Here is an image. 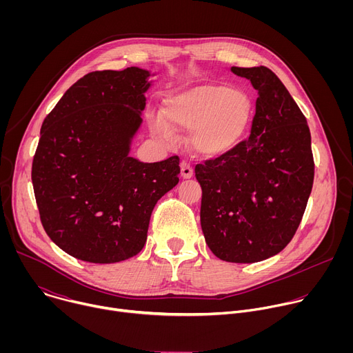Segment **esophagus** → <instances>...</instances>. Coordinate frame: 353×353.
<instances>
[{"instance_id": "1", "label": "esophagus", "mask_w": 353, "mask_h": 353, "mask_svg": "<svg viewBox=\"0 0 353 353\" xmlns=\"http://www.w3.org/2000/svg\"><path fill=\"white\" fill-rule=\"evenodd\" d=\"M180 170H181V177H183V179H191V177L194 176L192 168H191L190 163L185 162V161H183V162L180 163Z\"/></svg>"}]
</instances>
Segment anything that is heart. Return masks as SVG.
Masks as SVG:
<instances>
[{"label":"heart","mask_w":353,"mask_h":353,"mask_svg":"<svg viewBox=\"0 0 353 353\" xmlns=\"http://www.w3.org/2000/svg\"><path fill=\"white\" fill-rule=\"evenodd\" d=\"M253 100L241 89L201 83L170 93L162 116L150 119V131L162 142H176L179 131H191L194 150L218 158L234 149L253 120Z\"/></svg>","instance_id":"b5f03b06"}]
</instances>
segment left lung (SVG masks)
I'll use <instances>...</instances> for the list:
<instances>
[{"mask_svg":"<svg viewBox=\"0 0 353 353\" xmlns=\"http://www.w3.org/2000/svg\"><path fill=\"white\" fill-rule=\"evenodd\" d=\"M230 71L259 92L248 139L195 166L203 188L201 228L212 253L251 264L282 251L303 218L314 162L306 117L267 67Z\"/></svg>","mask_w":353,"mask_h":353,"instance_id":"1","label":"left lung"}]
</instances>
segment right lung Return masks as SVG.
I'll return each mask as SVG.
<instances>
[{
  "label": "right lung",
  "instance_id": "add662e5",
  "mask_svg": "<svg viewBox=\"0 0 353 353\" xmlns=\"http://www.w3.org/2000/svg\"><path fill=\"white\" fill-rule=\"evenodd\" d=\"M150 71H94L44 119L32 165L41 225L67 254L93 264L137 256L158 199L179 183V157H130Z\"/></svg>",
  "mask_w": 353,
  "mask_h": 353
}]
</instances>
